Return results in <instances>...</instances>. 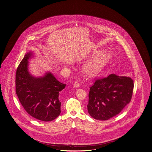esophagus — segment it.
I'll use <instances>...</instances> for the list:
<instances>
[{"label": "esophagus", "mask_w": 152, "mask_h": 152, "mask_svg": "<svg viewBox=\"0 0 152 152\" xmlns=\"http://www.w3.org/2000/svg\"><path fill=\"white\" fill-rule=\"evenodd\" d=\"M80 83L77 81L75 82V83H74V85H73L75 88H78L80 87Z\"/></svg>", "instance_id": "34e87169"}]
</instances>
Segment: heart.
Segmentation results:
<instances>
[{
    "label": "heart",
    "mask_w": 152,
    "mask_h": 152,
    "mask_svg": "<svg viewBox=\"0 0 152 152\" xmlns=\"http://www.w3.org/2000/svg\"><path fill=\"white\" fill-rule=\"evenodd\" d=\"M111 57V53L104 52L96 56L93 59L86 64L85 67V72L89 76L95 74L98 71L107 63Z\"/></svg>",
    "instance_id": "1"
}]
</instances>
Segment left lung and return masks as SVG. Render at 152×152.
<instances>
[{"instance_id":"1","label":"left lung","mask_w":152,"mask_h":152,"mask_svg":"<svg viewBox=\"0 0 152 152\" xmlns=\"http://www.w3.org/2000/svg\"><path fill=\"white\" fill-rule=\"evenodd\" d=\"M133 87L132 78L114 74L96 80L89 90V115L98 120H107L118 115L130 103Z\"/></svg>"}]
</instances>
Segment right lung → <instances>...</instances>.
Returning a JSON list of instances; mask_svg holds the SVG:
<instances>
[{
    "label": "right lung",
    "mask_w": 152,
    "mask_h": 152,
    "mask_svg": "<svg viewBox=\"0 0 152 152\" xmlns=\"http://www.w3.org/2000/svg\"><path fill=\"white\" fill-rule=\"evenodd\" d=\"M33 56L28 52L16 72V93L22 107L34 118L50 121L60 115L59 93L66 85L58 81L50 72L34 77L28 71V60Z\"/></svg>",
    "instance_id": "right-lung-1"
}]
</instances>
